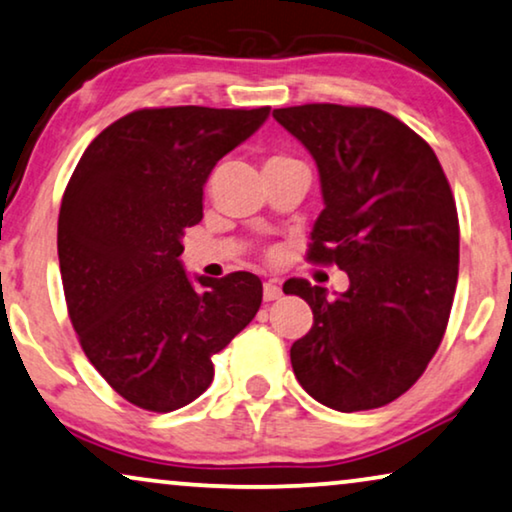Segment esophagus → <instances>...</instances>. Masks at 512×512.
Segmentation results:
<instances>
[{"instance_id": "esophagus-1", "label": "esophagus", "mask_w": 512, "mask_h": 512, "mask_svg": "<svg viewBox=\"0 0 512 512\" xmlns=\"http://www.w3.org/2000/svg\"><path fill=\"white\" fill-rule=\"evenodd\" d=\"M279 296H282V289H279L277 282H272V279H270V282L263 284V298L268 300V303H270V300H277Z\"/></svg>"}]
</instances>
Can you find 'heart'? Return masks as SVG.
I'll use <instances>...</instances> for the list:
<instances>
[{
	"instance_id": "b5f03b06",
	"label": "heart",
	"mask_w": 512,
	"mask_h": 512,
	"mask_svg": "<svg viewBox=\"0 0 512 512\" xmlns=\"http://www.w3.org/2000/svg\"><path fill=\"white\" fill-rule=\"evenodd\" d=\"M286 163H296V160H291L286 156H270L268 163H265V165H286Z\"/></svg>"
}]
</instances>
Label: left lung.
<instances>
[{"label":"left lung","instance_id":"obj_1","mask_svg":"<svg viewBox=\"0 0 512 512\" xmlns=\"http://www.w3.org/2000/svg\"><path fill=\"white\" fill-rule=\"evenodd\" d=\"M319 167L324 209L307 261L335 263L349 289L328 298L307 279L284 293L312 307L293 342L300 387L340 412L382 408L429 366L459 275V219L436 153L387 111L303 104L272 111Z\"/></svg>","mask_w":512,"mask_h":512}]
</instances>
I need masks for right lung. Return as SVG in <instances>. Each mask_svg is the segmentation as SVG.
I'll return each mask as SVG.
<instances>
[{
    "label": "right lung",
    "instance_id": "add662e5",
    "mask_svg": "<svg viewBox=\"0 0 512 512\" xmlns=\"http://www.w3.org/2000/svg\"><path fill=\"white\" fill-rule=\"evenodd\" d=\"M270 107L139 109L97 135L62 195L58 258L67 312L109 387L172 412L214 380L219 354L263 300L261 279L186 275L184 230L202 219L214 165Z\"/></svg>",
    "mask_w": 512,
    "mask_h": 512
}]
</instances>
